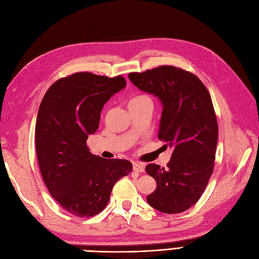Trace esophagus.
I'll return each instance as SVG.
<instances>
[{
    "mask_svg": "<svg viewBox=\"0 0 259 259\" xmlns=\"http://www.w3.org/2000/svg\"><path fill=\"white\" fill-rule=\"evenodd\" d=\"M133 169H134L135 171H139V173H143L145 167L143 164H140V163H133Z\"/></svg>",
    "mask_w": 259,
    "mask_h": 259,
    "instance_id": "obj_1",
    "label": "esophagus"
}]
</instances>
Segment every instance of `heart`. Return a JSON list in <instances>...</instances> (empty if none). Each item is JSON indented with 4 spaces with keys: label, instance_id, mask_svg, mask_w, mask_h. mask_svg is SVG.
I'll list each match as a JSON object with an SVG mask.
<instances>
[{
    "label": "heart",
    "instance_id": "obj_1",
    "mask_svg": "<svg viewBox=\"0 0 259 259\" xmlns=\"http://www.w3.org/2000/svg\"><path fill=\"white\" fill-rule=\"evenodd\" d=\"M145 101H150V103H151V99L149 98L148 96H146V95L135 96V97H133V98L128 101V106H131V105H136V104H139V103H145Z\"/></svg>",
    "mask_w": 259,
    "mask_h": 259
}]
</instances>
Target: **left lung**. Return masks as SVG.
I'll use <instances>...</instances> for the list:
<instances>
[{
	"mask_svg": "<svg viewBox=\"0 0 259 259\" xmlns=\"http://www.w3.org/2000/svg\"><path fill=\"white\" fill-rule=\"evenodd\" d=\"M128 79L161 101L159 139L173 148L166 168L146 166L156 182L147 201L162 213H182L198 202L213 174L218 125L210 95L197 75L173 66L133 72Z\"/></svg>",
	"mask_w": 259,
	"mask_h": 259,
	"instance_id": "8db88e82",
	"label": "left lung"
}]
</instances>
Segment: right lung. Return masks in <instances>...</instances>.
Returning a JSON list of instances; mask_svg holds the SVG:
<instances>
[{
  "instance_id": "obj_1",
  "label": "right lung",
  "mask_w": 259,
  "mask_h": 259,
  "mask_svg": "<svg viewBox=\"0 0 259 259\" xmlns=\"http://www.w3.org/2000/svg\"><path fill=\"white\" fill-rule=\"evenodd\" d=\"M126 86L122 75L77 72L55 82L41 101L35 123L38 166L52 197L77 217L99 214L114 184L127 176V160H106L90 152L104 105Z\"/></svg>"
}]
</instances>
